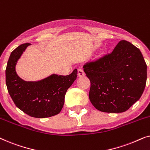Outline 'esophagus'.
Returning <instances> with one entry per match:
<instances>
[{"instance_id": "esophagus-1", "label": "esophagus", "mask_w": 150, "mask_h": 150, "mask_svg": "<svg viewBox=\"0 0 150 150\" xmlns=\"http://www.w3.org/2000/svg\"><path fill=\"white\" fill-rule=\"evenodd\" d=\"M78 75H79V76H83L85 75V72H84L83 69H78Z\"/></svg>"}]
</instances>
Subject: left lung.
<instances>
[{
	"mask_svg": "<svg viewBox=\"0 0 150 150\" xmlns=\"http://www.w3.org/2000/svg\"><path fill=\"white\" fill-rule=\"evenodd\" d=\"M91 82L89 100L96 109L123 112L140 99L147 81V65L140 50L122 40L110 54L85 63Z\"/></svg>",
	"mask_w": 150,
	"mask_h": 150,
	"instance_id": "1",
	"label": "left lung"
}]
</instances>
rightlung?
<instances>
[{
    "mask_svg": "<svg viewBox=\"0 0 150 150\" xmlns=\"http://www.w3.org/2000/svg\"><path fill=\"white\" fill-rule=\"evenodd\" d=\"M29 43L21 44L10 54L6 67V85L17 107L36 118L59 114L62 109L67 90L77 77V69L67 76L52 74L39 81H25L18 76L16 65Z\"/></svg>",
    "mask_w": 150,
    "mask_h": 150,
    "instance_id": "right-lung-1",
    "label": "right lung"
}]
</instances>
